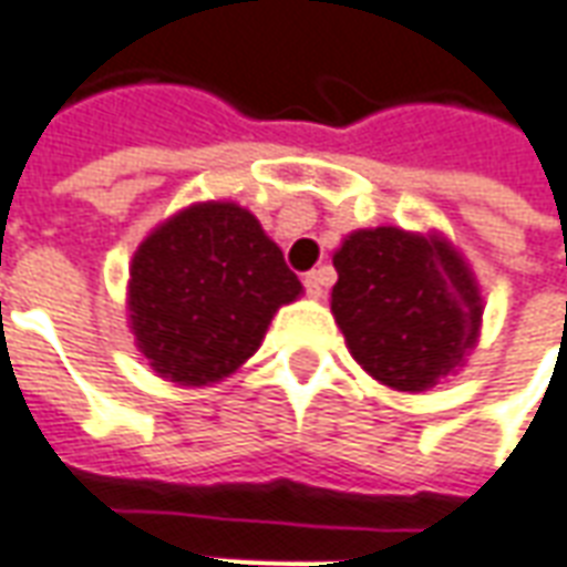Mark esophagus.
Here are the masks:
<instances>
[{
    "label": "esophagus",
    "instance_id": "1",
    "mask_svg": "<svg viewBox=\"0 0 567 567\" xmlns=\"http://www.w3.org/2000/svg\"><path fill=\"white\" fill-rule=\"evenodd\" d=\"M328 279H331V272L328 270H312L303 276V288H307L309 297H324V288H328Z\"/></svg>",
    "mask_w": 567,
    "mask_h": 567
}]
</instances>
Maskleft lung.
I'll return each mask as SVG.
<instances>
[{"label":"left lung","instance_id":"1","mask_svg":"<svg viewBox=\"0 0 567 567\" xmlns=\"http://www.w3.org/2000/svg\"><path fill=\"white\" fill-rule=\"evenodd\" d=\"M331 312L373 380L425 392L464 364L483 319L471 267L437 234L355 230L333 255Z\"/></svg>","mask_w":567,"mask_h":567}]
</instances>
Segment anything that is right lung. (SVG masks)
<instances>
[{"label":"right lung","mask_w":567,"mask_h":567,"mask_svg":"<svg viewBox=\"0 0 567 567\" xmlns=\"http://www.w3.org/2000/svg\"><path fill=\"white\" fill-rule=\"evenodd\" d=\"M303 291L279 246L236 203L187 206L145 236L130 267V328L154 373L209 385L258 352Z\"/></svg>","instance_id":"obj_1"}]
</instances>
